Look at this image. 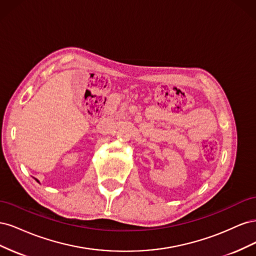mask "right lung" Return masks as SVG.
<instances>
[{
    "mask_svg": "<svg viewBox=\"0 0 256 256\" xmlns=\"http://www.w3.org/2000/svg\"><path fill=\"white\" fill-rule=\"evenodd\" d=\"M37 182H38V180H37Z\"/></svg>",
    "mask_w": 256,
    "mask_h": 256,
    "instance_id": "obj_1",
    "label": "right lung"
}]
</instances>
